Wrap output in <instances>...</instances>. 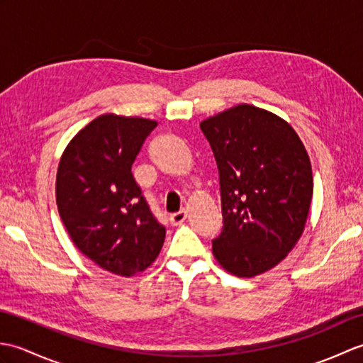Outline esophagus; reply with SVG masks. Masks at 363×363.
Returning a JSON list of instances; mask_svg holds the SVG:
<instances>
[{
	"mask_svg": "<svg viewBox=\"0 0 363 363\" xmlns=\"http://www.w3.org/2000/svg\"><path fill=\"white\" fill-rule=\"evenodd\" d=\"M187 218V212L186 211H179V212H174L169 215V221H172V225L177 226L181 225V223Z\"/></svg>",
	"mask_w": 363,
	"mask_h": 363,
	"instance_id": "1",
	"label": "esophagus"
}]
</instances>
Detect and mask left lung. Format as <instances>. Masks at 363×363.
Segmentation results:
<instances>
[{"label":"left lung","instance_id":"obj_1","mask_svg":"<svg viewBox=\"0 0 363 363\" xmlns=\"http://www.w3.org/2000/svg\"><path fill=\"white\" fill-rule=\"evenodd\" d=\"M199 128L220 176L223 229L212 240L213 256L238 277L264 273L303 234L313 194L307 151L289 123L250 104Z\"/></svg>","mask_w":363,"mask_h":363}]
</instances>
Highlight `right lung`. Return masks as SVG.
Segmentation results:
<instances>
[{
    "mask_svg": "<svg viewBox=\"0 0 363 363\" xmlns=\"http://www.w3.org/2000/svg\"><path fill=\"white\" fill-rule=\"evenodd\" d=\"M156 126L146 118L101 115L76 134L59 162L60 220L78 250L113 274L143 272L165 240V228L130 172Z\"/></svg>",
    "mask_w": 363,
    "mask_h": 363,
    "instance_id": "right-lung-1",
    "label": "right lung"
}]
</instances>
